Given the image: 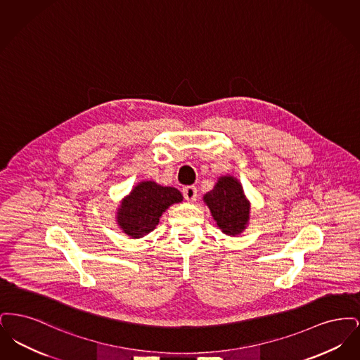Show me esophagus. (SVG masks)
Wrapping results in <instances>:
<instances>
[{
    "label": "esophagus",
    "mask_w": 360,
    "mask_h": 360,
    "mask_svg": "<svg viewBox=\"0 0 360 360\" xmlns=\"http://www.w3.org/2000/svg\"><path fill=\"white\" fill-rule=\"evenodd\" d=\"M182 191H184V197L188 202H194L197 200V188L194 186H186Z\"/></svg>",
    "instance_id": "esophagus-1"
}]
</instances>
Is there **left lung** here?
I'll use <instances>...</instances> for the list:
<instances>
[{
	"label": "left lung",
	"instance_id": "obj_1",
	"mask_svg": "<svg viewBox=\"0 0 360 360\" xmlns=\"http://www.w3.org/2000/svg\"><path fill=\"white\" fill-rule=\"evenodd\" d=\"M202 200L223 233L238 236L247 229L251 202L245 197L238 178L232 175L219 176L214 188L207 191Z\"/></svg>",
	"mask_w": 360,
	"mask_h": 360
}]
</instances>
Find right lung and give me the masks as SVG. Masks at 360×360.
I'll return each instance as SVG.
<instances>
[{"mask_svg": "<svg viewBox=\"0 0 360 360\" xmlns=\"http://www.w3.org/2000/svg\"><path fill=\"white\" fill-rule=\"evenodd\" d=\"M184 201L178 188L162 186L155 181H141L121 200L116 223L122 233L140 239L153 232L162 214L174 204Z\"/></svg>", "mask_w": 360, "mask_h": 360, "instance_id": "add662e5", "label": "right lung"}]
</instances>
